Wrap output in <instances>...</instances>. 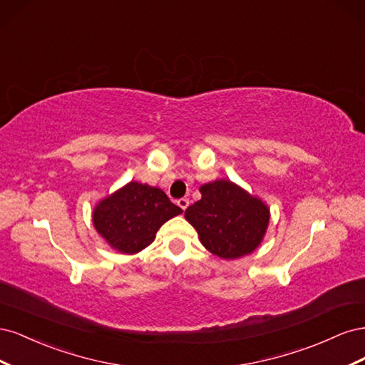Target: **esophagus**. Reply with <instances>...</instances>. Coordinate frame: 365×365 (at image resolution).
<instances>
[{
  "mask_svg": "<svg viewBox=\"0 0 365 365\" xmlns=\"http://www.w3.org/2000/svg\"><path fill=\"white\" fill-rule=\"evenodd\" d=\"M178 205H180L182 210H185L187 207H189V200H187V197H181V200H178Z\"/></svg>",
  "mask_w": 365,
  "mask_h": 365,
  "instance_id": "1",
  "label": "esophagus"
}]
</instances>
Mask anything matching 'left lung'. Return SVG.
<instances>
[{
	"mask_svg": "<svg viewBox=\"0 0 365 365\" xmlns=\"http://www.w3.org/2000/svg\"><path fill=\"white\" fill-rule=\"evenodd\" d=\"M200 192L201 200L185 210L184 217L201 244L227 260L256 251L268 230V205L230 180L207 182Z\"/></svg>",
	"mask_w": 365,
	"mask_h": 365,
	"instance_id": "8db88e82",
	"label": "left lung"
}]
</instances>
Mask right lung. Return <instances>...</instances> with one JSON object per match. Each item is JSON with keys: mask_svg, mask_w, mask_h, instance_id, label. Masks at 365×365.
<instances>
[{"mask_svg": "<svg viewBox=\"0 0 365 365\" xmlns=\"http://www.w3.org/2000/svg\"><path fill=\"white\" fill-rule=\"evenodd\" d=\"M181 213L158 187L130 181L96 204L93 224L109 247L137 254L152 244L164 222Z\"/></svg>", "mask_w": 365, "mask_h": 365, "instance_id": "add662e5", "label": "right lung"}]
</instances>
